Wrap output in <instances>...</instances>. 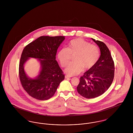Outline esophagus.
<instances>
[{
	"instance_id": "esophagus-1",
	"label": "esophagus",
	"mask_w": 133,
	"mask_h": 133,
	"mask_svg": "<svg viewBox=\"0 0 133 133\" xmlns=\"http://www.w3.org/2000/svg\"><path fill=\"white\" fill-rule=\"evenodd\" d=\"M72 76H68V75H65V78H70V77H71Z\"/></svg>"
}]
</instances>
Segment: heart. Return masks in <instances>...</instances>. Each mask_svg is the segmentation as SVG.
Instances as JSON below:
<instances>
[{
	"label": "heart",
	"mask_w": 133,
	"mask_h": 133,
	"mask_svg": "<svg viewBox=\"0 0 133 133\" xmlns=\"http://www.w3.org/2000/svg\"><path fill=\"white\" fill-rule=\"evenodd\" d=\"M74 62L71 63L64 72L70 75L80 73L84 68L89 70L93 68L98 62L100 51L97 46L81 38L71 40L67 48L60 49L57 53V58L61 65L66 67L69 63L71 56H74Z\"/></svg>",
	"instance_id": "b5f03b06"
}]
</instances>
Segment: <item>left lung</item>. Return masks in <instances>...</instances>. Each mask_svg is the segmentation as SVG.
I'll return each mask as SVG.
<instances>
[{"instance_id": "1", "label": "left lung", "mask_w": 133, "mask_h": 133, "mask_svg": "<svg viewBox=\"0 0 133 133\" xmlns=\"http://www.w3.org/2000/svg\"><path fill=\"white\" fill-rule=\"evenodd\" d=\"M91 39L99 46L101 55L95 66L80 78L77 87L78 93L88 99L97 97L107 90L113 81L115 70L114 61L106 45Z\"/></svg>"}]
</instances>
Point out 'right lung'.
<instances>
[{"label":"right lung","mask_w":133,"mask_h":133,"mask_svg":"<svg viewBox=\"0 0 133 133\" xmlns=\"http://www.w3.org/2000/svg\"><path fill=\"white\" fill-rule=\"evenodd\" d=\"M64 36H41L27 45L22 51L20 60L19 74L22 87L32 97L40 100L51 98L65 75L56 60L58 47ZM38 59L41 70L35 78L29 77L24 71V65L29 58Z\"/></svg>","instance_id":"add662e5"}]
</instances>
